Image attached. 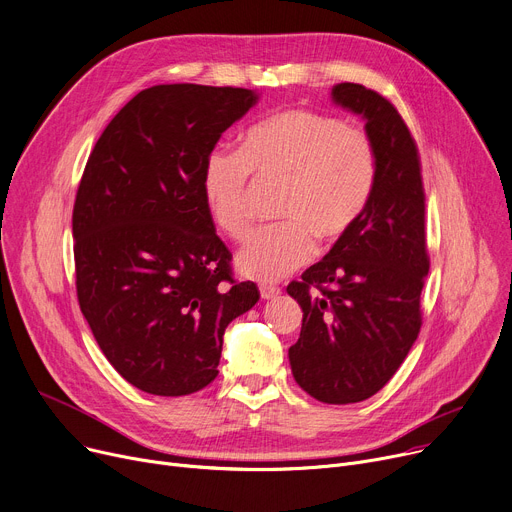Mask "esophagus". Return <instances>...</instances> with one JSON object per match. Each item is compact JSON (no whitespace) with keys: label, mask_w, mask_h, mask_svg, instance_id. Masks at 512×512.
<instances>
[{"label":"esophagus","mask_w":512,"mask_h":512,"mask_svg":"<svg viewBox=\"0 0 512 512\" xmlns=\"http://www.w3.org/2000/svg\"><path fill=\"white\" fill-rule=\"evenodd\" d=\"M259 294H261L263 300H275L277 296L282 294V290L275 288V286H269V284H261L259 286Z\"/></svg>","instance_id":"34e87169"}]
</instances>
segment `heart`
<instances>
[{
  "label": "heart",
  "mask_w": 512,
  "mask_h": 512,
  "mask_svg": "<svg viewBox=\"0 0 512 512\" xmlns=\"http://www.w3.org/2000/svg\"><path fill=\"white\" fill-rule=\"evenodd\" d=\"M378 169L367 132L312 110H286L255 124L239 153H212L202 171L210 220L230 239H245L253 216L251 175L284 183L280 226L265 228L237 253L241 275L275 282L308 263L314 237L335 241L363 212Z\"/></svg>",
  "instance_id": "b5f03b06"
}]
</instances>
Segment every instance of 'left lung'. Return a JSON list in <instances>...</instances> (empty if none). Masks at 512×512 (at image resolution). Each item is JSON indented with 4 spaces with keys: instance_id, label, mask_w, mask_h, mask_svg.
<instances>
[{
    "instance_id": "1",
    "label": "left lung",
    "mask_w": 512,
    "mask_h": 512,
    "mask_svg": "<svg viewBox=\"0 0 512 512\" xmlns=\"http://www.w3.org/2000/svg\"><path fill=\"white\" fill-rule=\"evenodd\" d=\"M331 100L365 122L376 181L345 235L288 286L304 312L288 357L294 380L312 398L351 404L388 384L421 331L425 192L416 145L386 98L359 83H337Z\"/></svg>"
}]
</instances>
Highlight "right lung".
Here are the masks:
<instances>
[{"instance_id":"obj_1","label":"right lung","mask_w":512,"mask_h":512,"mask_svg":"<svg viewBox=\"0 0 512 512\" xmlns=\"http://www.w3.org/2000/svg\"><path fill=\"white\" fill-rule=\"evenodd\" d=\"M259 94L243 87L155 85L106 126L75 208L81 312L118 374L155 396H185L218 376L228 324L251 310L202 198L204 163Z\"/></svg>"}]
</instances>
